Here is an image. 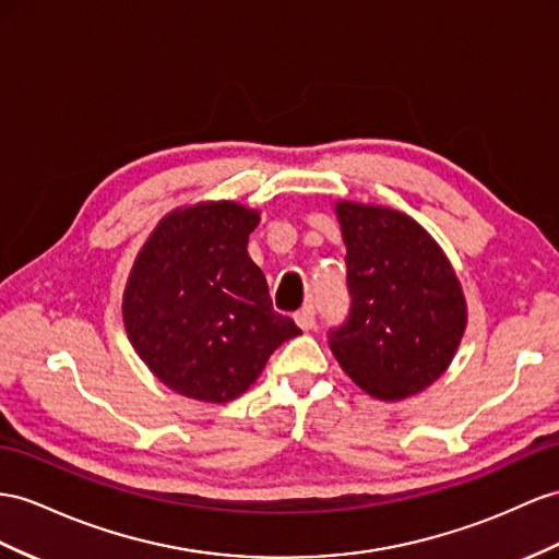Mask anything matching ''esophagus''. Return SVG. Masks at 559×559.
Here are the masks:
<instances>
[{
  "mask_svg": "<svg viewBox=\"0 0 559 559\" xmlns=\"http://www.w3.org/2000/svg\"><path fill=\"white\" fill-rule=\"evenodd\" d=\"M295 323L302 328V331H311L313 323H317V313H313V307H302L295 313Z\"/></svg>",
  "mask_w": 559,
  "mask_h": 559,
  "instance_id": "obj_1",
  "label": "esophagus"
}]
</instances>
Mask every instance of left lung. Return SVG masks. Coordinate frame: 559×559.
<instances>
[{"label":"left lung","instance_id":"1","mask_svg":"<svg viewBox=\"0 0 559 559\" xmlns=\"http://www.w3.org/2000/svg\"><path fill=\"white\" fill-rule=\"evenodd\" d=\"M352 313L331 349L354 384L404 402L439 380L467 328V302L447 252L408 214L337 200Z\"/></svg>","mask_w":559,"mask_h":559}]
</instances>
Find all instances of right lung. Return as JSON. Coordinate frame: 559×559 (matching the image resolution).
<instances>
[{"instance_id": "1", "label": "right lung", "mask_w": 559, "mask_h": 559, "mask_svg": "<svg viewBox=\"0 0 559 559\" xmlns=\"http://www.w3.org/2000/svg\"><path fill=\"white\" fill-rule=\"evenodd\" d=\"M260 210L200 200L167 212L143 242L122 293V321L139 359L165 388L207 404L246 392L293 319L271 307L248 254Z\"/></svg>"}]
</instances>
